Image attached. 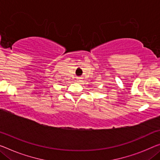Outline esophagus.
Masks as SVG:
<instances>
[{"instance_id": "1", "label": "esophagus", "mask_w": 160, "mask_h": 160, "mask_svg": "<svg viewBox=\"0 0 160 160\" xmlns=\"http://www.w3.org/2000/svg\"><path fill=\"white\" fill-rule=\"evenodd\" d=\"M77 82H78V83L82 82V78H81V77H78V78H77Z\"/></svg>"}]
</instances>
